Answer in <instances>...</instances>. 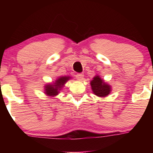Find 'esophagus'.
Wrapping results in <instances>:
<instances>
[{
  "instance_id": "obj_1",
  "label": "esophagus",
  "mask_w": 153,
  "mask_h": 153,
  "mask_svg": "<svg viewBox=\"0 0 153 153\" xmlns=\"http://www.w3.org/2000/svg\"><path fill=\"white\" fill-rule=\"evenodd\" d=\"M75 76H76V78H77V79H78V80H82V79H83L84 75H83V73H77Z\"/></svg>"
}]
</instances>
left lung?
<instances>
[{
	"label": "left lung",
	"mask_w": 153,
	"mask_h": 153,
	"mask_svg": "<svg viewBox=\"0 0 153 153\" xmlns=\"http://www.w3.org/2000/svg\"><path fill=\"white\" fill-rule=\"evenodd\" d=\"M91 85L94 94L100 97H105L109 94L111 91L109 85L103 82V80L99 76L94 77L91 82Z\"/></svg>",
	"instance_id": "1"
}]
</instances>
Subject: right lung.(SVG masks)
<instances>
[{
  "instance_id": "obj_1",
  "label": "right lung",
  "mask_w": 153,
  "mask_h": 153,
  "mask_svg": "<svg viewBox=\"0 0 153 153\" xmlns=\"http://www.w3.org/2000/svg\"><path fill=\"white\" fill-rule=\"evenodd\" d=\"M70 77H62L59 78L56 80L54 84H50L47 85L45 87V91L46 94L50 96H54L58 94L59 91H60V88H62L64 84L69 80Z\"/></svg>"
}]
</instances>
